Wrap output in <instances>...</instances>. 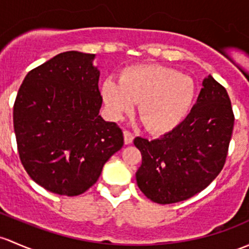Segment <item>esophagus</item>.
I'll return each instance as SVG.
<instances>
[{
    "label": "esophagus",
    "mask_w": 249,
    "mask_h": 249,
    "mask_svg": "<svg viewBox=\"0 0 249 249\" xmlns=\"http://www.w3.org/2000/svg\"><path fill=\"white\" fill-rule=\"evenodd\" d=\"M133 138H135L133 133L131 131H127V130H125V131H124V142H125V144H130V143H132Z\"/></svg>",
    "instance_id": "esophagus-1"
}]
</instances>
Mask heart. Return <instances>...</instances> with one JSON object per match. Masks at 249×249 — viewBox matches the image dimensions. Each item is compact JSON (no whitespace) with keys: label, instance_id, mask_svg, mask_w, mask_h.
Instances as JSON below:
<instances>
[{"label":"heart","instance_id":"b5f03b06","mask_svg":"<svg viewBox=\"0 0 249 249\" xmlns=\"http://www.w3.org/2000/svg\"><path fill=\"white\" fill-rule=\"evenodd\" d=\"M101 95L109 113L120 118L138 105V117L151 132L171 131L187 116L196 95L195 81L162 65H136L107 78Z\"/></svg>","mask_w":249,"mask_h":249}]
</instances>
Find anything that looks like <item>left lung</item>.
<instances>
[{
	"label": "left lung",
	"instance_id": "obj_1",
	"mask_svg": "<svg viewBox=\"0 0 249 249\" xmlns=\"http://www.w3.org/2000/svg\"><path fill=\"white\" fill-rule=\"evenodd\" d=\"M234 120L226 88L210 75L184 122L156 140L136 137L142 154L136 179L145 197L173 204L208 187L226 163Z\"/></svg>",
	"mask_w": 249,
	"mask_h": 249
}]
</instances>
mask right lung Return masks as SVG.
<instances>
[{
	"label": "right lung",
	"mask_w": 249,
	"mask_h": 249,
	"mask_svg": "<svg viewBox=\"0 0 249 249\" xmlns=\"http://www.w3.org/2000/svg\"><path fill=\"white\" fill-rule=\"evenodd\" d=\"M95 54L67 51L31 70L18 91L13 122L23 168L52 193L74 197L96 182L124 144L100 112Z\"/></svg>",
	"instance_id": "obj_1"
}]
</instances>
